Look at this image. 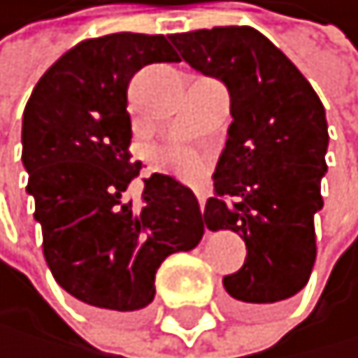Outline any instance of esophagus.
I'll return each instance as SVG.
<instances>
[{
  "mask_svg": "<svg viewBox=\"0 0 358 358\" xmlns=\"http://www.w3.org/2000/svg\"><path fill=\"white\" fill-rule=\"evenodd\" d=\"M206 197H208V194H206V190H203V188H199V190H197V199H199V208H201V210L206 208Z\"/></svg>",
  "mask_w": 358,
  "mask_h": 358,
  "instance_id": "1",
  "label": "esophagus"
}]
</instances>
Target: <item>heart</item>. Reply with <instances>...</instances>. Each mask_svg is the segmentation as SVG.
<instances>
[{
  "label": "heart",
  "instance_id": "1",
  "mask_svg": "<svg viewBox=\"0 0 358 358\" xmlns=\"http://www.w3.org/2000/svg\"><path fill=\"white\" fill-rule=\"evenodd\" d=\"M161 161L172 168L175 172H179V175L183 177H192L197 175V172L201 170V159L194 150L186 148V145H172L164 152V157H161Z\"/></svg>",
  "mask_w": 358,
  "mask_h": 358
}]
</instances>
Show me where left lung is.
<instances>
[{"mask_svg": "<svg viewBox=\"0 0 358 358\" xmlns=\"http://www.w3.org/2000/svg\"><path fill=\"white\" fill-rule=\"evenodd\" d=\"M192 69L229 87L226 148L203 222L231 229L246 244L240 271L224 275L235 314H269L307 285L316 260L314 213L323 208L327 120L314 87L251 26L172 33Z\"/></svg>", "mask_w": 358, "mask_h": 358, "instance_id": "1", "label": "left lung"}]
</instances>
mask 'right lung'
I'll return each mask as SVG.
<instances>
[{
    "mask_svg": "<svg viewBox=\"0 0 358 358\" xmlns=\"http://www.w3.org/2000/svg\"><path fill=\"white\" fill-rule=\"evenodd\" d=\"M152 62H179L166 35L112 33L66 51L24 109L22 161L46 264L64 292L107 314H134L155 301V275L170 253L203 235L194 192L175 177L127 188L132 161L127 87Z\"/></svg>",
    "mask_w": 358,
    "mask_h": 358,
    "instance_id": "1",
    "label": "right lung"
}]
</instances>
